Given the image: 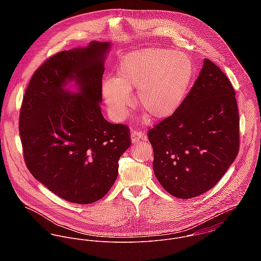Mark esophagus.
Masks as SVG:
<instances>
[{"instance_id":"obj_1","label":"esophagus","mask_w":261,"mask_h":261,"mask_svg":"<svg viewBox=\"0 0 261 261\" xmlns=\"http://www.w3.org/2000/svg\"><path fill=\"white\" fill-rule=\"evenodd\" d=\"M130 139H132V143L136 144V143H139L141 141H145L146 137H145V135L142 132L133 129L132 134H130Z\"/></svg>"}]
</instances>
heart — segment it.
Returning <instances> with one entry per match:
<instances>
[{"mask_svg": "<svg viewBox=\"0 0 261 261\" xmlns=\"http://www.w3.org/2000/svg\"><path fill=\"white\" fill-rule=\"evenodd\" d=\"M192 77L186 55L169 49H142L124 55L114 78L101 92L112 117L121 120L132 106L129 91L138 88L137 103L152 120L171 116L181 106Z\"/></svg>", "mask_w": 261, "mask_h": 261, "instance_id": "b5f03b06", "label": "heart"}]
</instances>
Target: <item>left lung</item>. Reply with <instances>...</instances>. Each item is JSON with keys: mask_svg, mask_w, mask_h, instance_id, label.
Wrapping results in <instances>:
<instances>
[{"mask_svg": "<svg viewBox=\"0 0 261 261\" xmlns=\"http://www.w3.org/2000/svg\"><path fill=\"white\" fill-rule=\"evenodd\" d=\"M148 137L154 175L168 193L190 199L215 186L239 150V114L227 76L204 59L179 109Z\"/></svg>", "mask_w": 261, "mask_h": 261, "instance_id": "left-lung-1", "label": "left lung"}]
</instances>
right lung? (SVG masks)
<instances>
[{
  "label": "right lung",
  "instance_id": "obj_1",
  "mask_svg": "<svg viewBox=\"0 0 261 261\" xmlns=\"http://www.w3.org/2000/svg\"><path fill=\"white\" fill-rule=\"evenodd\" d=\"M110 42L61 51L32 76L19 119L24 160L33 177L60 198L77 204L101 199L129 148V129L102 115V75ZM74 82L78 94L67 89Z\"/></svg>",
  "mask_w": 261,
  "mask_h": 261
}]
</instances>
